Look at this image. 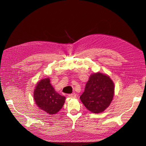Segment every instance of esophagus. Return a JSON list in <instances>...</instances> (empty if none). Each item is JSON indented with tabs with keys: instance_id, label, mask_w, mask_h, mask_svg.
<instances>
[{
	"instance_id": "1",
	"label": "esophagus",
	"mask_w": 146,
	"mask_h": 146,
	"mask_svg": "<svg viewBox=\"0 0 146 146\" xmlns=\"http://www.w3.org/2000/svg\"><path fill=\"white\" fill-rule=\"evenodd\" d=\"M68 96L70 98H76V94L75 93L73 94H70L68 95Z\"/></svg>"
}]
</instances>
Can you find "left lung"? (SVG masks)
<instances>
[{"mask_svg": "<svg viewBox=\"0 0 146 146\" xmlns=\"http://www.w3.org/2000/svg\"><path fill=\"white\" fill-rule=\"evenodd\" d=\"M114 94V84L107 74H91L85 91L80 99L85 107L93 113L105 111L111 104Z\"/></svg>", "mask_w": 146, "mask_h": 146, "instance_id": "left-lung-1", "label": "left lung"}]
</instances>
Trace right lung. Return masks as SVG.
<instances>
[{
  "mask_svg": "<svg viewBox=\"0 0 146 146\" xmlns=\"http://www.w3.org/2000/svg\"><path fill=\"white\" fill-rule=\"evenodd\" d=\"M33 99L38 107L49 114H55L62 108L66 98L56 92L50 78L41 79L34 90Z\"/></svg>",
  "mask_w": 146,
  "mask_h": 146,
  "instance_id": "add662e5",
  "label": "right lung"
}]
</instances>
